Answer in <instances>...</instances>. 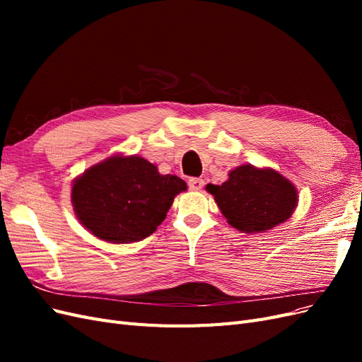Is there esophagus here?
<instances>
[{"label":"esophagus","instance_id":"34e87169","mask_svg":"<svg viewBox=\"0 0 362 362\" xmlns=\"http://www.w3.org/2000/svg\"><path fill=\"white\" fill-rule=\"evenodd\" d=\"M205 181L202 178H190L189 180V187L192 190H202Z\"/></svg>","mask_w":362,"mask_h":362}]
</instances>
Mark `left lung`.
Wrapping results in <instances>:
<instances>
[{"instance_id":"8db88e82","label":"left lung","mask_w":362,"mask_h":362,"mask_svg":"<svg viewBox=\"0 0 362 362\" xmlns=\"http://www.w3.org/2000/svg\"><path fill=\"white\" fill-rule=\"evenodd\" d=\"M228 223L246 234L264 233L286 222L298 205V190L273 169L243 164L222 185L206 184Z\"/></svg>"}]
</instances>
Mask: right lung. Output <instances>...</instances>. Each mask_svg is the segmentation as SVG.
Wrapping results in <instances>:
<instances>
[{
	"mask_svg": "<svg viewBox=\"0 0 362 362\" xmlns=\"http://www.w3.org/2000/svg\"><path fill=\"white\" fill-rule=\"evenodd\" d=\"M187 190L177 175H161L139 156H113L72 184L74 211L84 228L108 243L140 242L166 218L175 196Z\"/></svg>",
	"mask_w": 362,
	"mask_h": 362,
	"instance_id": "1",
	"label": "right lung"
}]
</instances>
